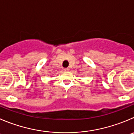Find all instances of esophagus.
<instances>
[{
	"instance_id": "esophagus-1",
	"label": "esophagus",
	"mask_w": 134,
	"mask_h": 134,
	"mask_svg": "<svg viewBox=\"0 0 134 134\" xmlns=\"http://www.w3.org/2000/svg\"><path fill=\"white\" fill-rule=\"evenodd\" d=\"M64 71H65V72H67V71H69V68H65V69H64Z\"/></svg>"
}]
</instances>
